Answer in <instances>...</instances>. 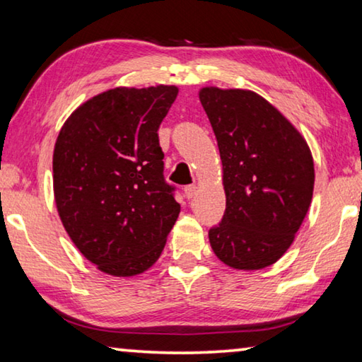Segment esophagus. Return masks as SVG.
Here are the masks:
<instances>
[{"instance_id":"1","label":"esophagus","mask_w":362,"mask_h":362,"mask_svg":"<svg viewBox=\"0 0 362 362\" xmlns=\"http://www.w3.org/2000/svg\"><path fill=\"white\" fill-rule=\"evenodd\" d=\"M183 193H185V197L188 199H192L194 194H197V185H187L185 188H183Z\"/></svg>"}]
</instances>
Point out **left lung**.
<instances>
[{
    "label": "left lung",
    "instance_id": "left-lung-1",
    "mask_svg": "<svg viewBox=\"0 0 362 362\" xmlns=\"http://www.w3.org/2000/svg\"><path fill=\"white\" fill-rule=\"evenodd\" d=\"M199 101L222 160L226 212L209 230L228 267L257 271L293 243L314 190L311 150L277 107L251 90L204 87Z\"/></svg>",
    "mask_w": 362,
    "mask_h": 362
}]
</instances>
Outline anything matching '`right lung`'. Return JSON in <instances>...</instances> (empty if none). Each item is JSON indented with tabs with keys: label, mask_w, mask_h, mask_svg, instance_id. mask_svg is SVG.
Wrapping results in <instances>:
<instances>
[{
	"label": "right lung",
	"mask_w": 362,
	"mask_h": 362,
	"mask_svg": "<svg viewBox=\"0 0 362 362\" xmlns=\"http://www.w3.org/2000/svg\"><path fill=\"white\" fill-rule=\"evenodd\" d=\"M179 88L117 87L80 105L53 153L54 202L74 245L101 272L150 269L179 217L158 129Z\"/></svg>",
	"instance_id": "right-lung-1"
}]
</instances>
